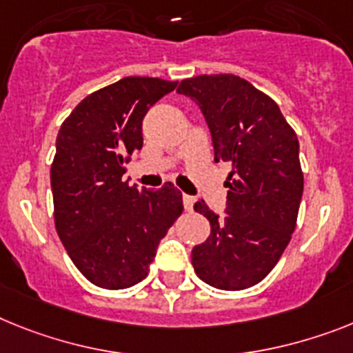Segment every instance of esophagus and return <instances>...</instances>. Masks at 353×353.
<instances>
[{"label": "esophagus", "instance_id": "esophagus-1", "mask_svg": "<svg viewBox=\"0 0 353 353\" xmlns=\"http://www.w3.org/2000/svg\"><path fill=\"white\" fill-rule=\"evenodd\" d=\"M194 203H195V199L192 197V195L183 194V204H185V210L192 212V210H194Z\"/></svg>", "mask_w": 353, "mask_h": 353}]
</instances>
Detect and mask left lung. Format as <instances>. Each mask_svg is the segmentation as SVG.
I'll use <instances>...</instances> for the list:
<instances>
[{
    "label": "left lung",
    "mask_w": 353,
    "mask_h": 353,
    "mask_svg": "<svg viewBox=\"0 0 353 353\" xmlns=\"http://www.w3.org/2000/svg\"><path fill=\"white\" fill-rule=\"evenodd\" d=\"M177 93L199 103L215 161L233 167L224 183L226 217L204 201L194 204L212 232L192 250V265L215 289H250L276 265L296 228L303 194L298 136L276 102L241 77L185 79Z\"/></svg>",
    "instance_id": "obj_1"
}]
</instances>
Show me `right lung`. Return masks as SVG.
<instances>
[{"label": "right lung", "instance_id": "1", "mask_svg": "<svg viewBox=\"0 0 353 353\" xmlns=\"http://www.w3.org/2000/svg\"><path fill=\"white\" fill-rule=\"evenodd\" d=\"M177 82L125 77L88 94L57 134L50 170L53 219L77 269L109 291L141 282L168 228L183 212L172 183L138 190L121 176L141 149V121Z\"/></svg>", "mask_w": 353, "mask_h": 353}]
</instances>
